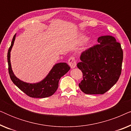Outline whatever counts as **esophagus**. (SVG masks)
<instances>
[{
	"label": "esophagus",
	"mask_w": 131,
	"mask_h": 131,
	"mask_svg": "<svg viewBox=\"0 0 131 131\" xmlns=\"http://www.w3.org/2000/svg\"><path fill=\"white\" fill-rule=\"evenodd\" d=\"M68 64H69V65L70 66L71 68H72V69L76 67V61L75 60L74 57H70V58L69 59V60H68Z\"/></svg>",
	"instance_id": "obj_1"
}]
</instances>
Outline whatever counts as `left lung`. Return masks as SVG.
I'll list each match as a JSON object with an SVG mask.
<instances>
[{
	"instance_id": "left-lung-1",
	"label": "left lung",
	"mask_w": 131,
	"mask_h": 131,
	"mask_svg": "<svg viewBox=\"0 0 131 131\" xmlns=\"http://www.w3.org/2000/svg\"><path fill=\"white\" fill-rule=\"evenodd\" d=\"M99 44L82 52L77 66L83 80L79 84L86 94H104L115 85L122 72L121 45L112 36L98 37Z\"/></svg>"
}]
</instances>
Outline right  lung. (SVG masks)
<instances>
[{"mask_svg": "<svg viewBox=\"0 0 131 131\" xmlns=\"http://www.w3.org/2000/svg\"><path fill=\"white\" fill-rule=\"evenodd\" d=\"M15 35L12 39L11 45L8 52V71L12 82L24 92L27 95L32 98H46L50 96L56 92L58 87V82L60 78L67 73L70 69V66L66 62H60L53 66L46 78L37 83H27L21 81L16 78L12 70L10 61V52L14 45Z\"/></svg>", "mask_w": 131, "mask_h": 131, "instance_id": "1", "label": "right lung"}]
</instances>
